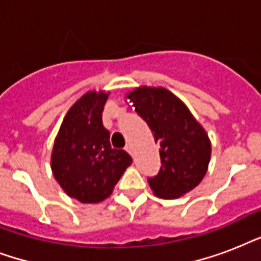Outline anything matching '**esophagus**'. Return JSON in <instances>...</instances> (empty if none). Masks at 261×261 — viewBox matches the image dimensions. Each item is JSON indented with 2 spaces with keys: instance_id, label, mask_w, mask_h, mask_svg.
I'll return each mask as SVG.
<instances>
[{
  "instance_id": "esophagus-1",
  "label": "esophagus",
  "mask_w": 261,
  "mask_h": 261,
  "mask_svg": "<svg viewBox=\"0 0 261 261\" xmlns=\"http://www.w3.org/2000/svg\"><path fill=\"white\" fill-rule=\"evenodd\" d=\"M124 150H126L127 153H130V154H131V153H133V147H131L130 143H127L126 147H124Z\"/></svg>"
}]
</instances>
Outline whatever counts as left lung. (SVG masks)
Here are the masks:
<instances>
[{"instance_id": "8db88e82", "label": "left lung", "mask_w": 261, "mask_h": 261, "mask_svg": "<svg viewBox=\"0 0 261 261\" xmlns=\"http://www.w3.org/2000/svg\"><path fill=\"white\" fill-rule=\"evenodd\" d=\"M127 98L160 143L161 168L147 178L153 192L174 199L194 190L210 163L211 143L206 131L186 104L164 88H137Z\"/></svg>"}]
</instances>
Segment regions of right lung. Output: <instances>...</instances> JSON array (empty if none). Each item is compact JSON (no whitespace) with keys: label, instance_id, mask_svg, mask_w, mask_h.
Returning a JSON list of instances; mask_svg holds the SVG:
<instances>
[{"label":"right lung","instance_id":"obj_1","mask_svg":"<svg viewBox=\"0 0 261 261\" xmlns=\"http://www.w3.org/2000/svg\"><path fill=\"white\" fill-rule=\"evenodd\" d=\"M108 93L88 92L63 119L51 154L55 180L69 196L81 203H98L114 187L133 159L112 149L110 131L102 126Z\"/></svg>","mask_w":261,"mask_h":261}]
</instances>
